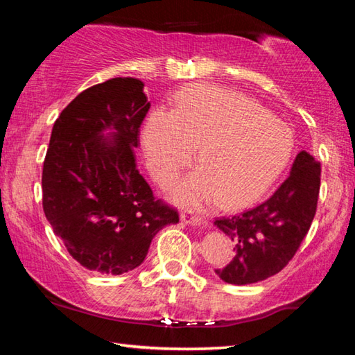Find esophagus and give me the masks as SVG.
Instances as JSON below:
<instances>
[{"instance_id": "1", "label": "esophagus", "mask_w": 355, "mask_h": 355, "mask_svg": "<svg viewBox=\"0 0 355 355\" xmlns=\"http://www.w3.org/2000/svg\"><path fill=\"white\" fill-rule=\"evenodd\" d=\"M180 219H182V222H184L186 225H194V227H203L205 225V222H203L202 218H199V216L192 214L191 211H184L180 214Z\"/></svg>"}]
</instances>
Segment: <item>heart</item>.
Segmentation results:
<instances>
[{
	"instance_id": "heart-1",
	"label": "heart",
	"mask_w": 355,
	"mask_h": 355,
	"mask_svg": "<svg viewBox=\"0 0 355 355\" xmlns=\"http://www.w3.org/2000/svg\"><path fill=\"white\" fill-rule=\"evenodd\" d=\"M199 147L200 169L172 192L173 200L202 208L219 199L239 208L271 188L293 152L291 130L245 95L216 86H189L177 97V110L158 107L144 128L150 172L171 184L192 163Z\"/></svg>"
}]
</instances>
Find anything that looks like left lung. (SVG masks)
Here are the masks:
<instances>
[{"instance_id":"1","label":"left lung","mask_w":355,"mask_h":355,"mask_svg":"<svg viewBox=\"0 0 355 355\" xmlns=\"http://www.w3.org/2000/svg\"><path fill=\"white\" fill-rule=\"evenodd\" d=\"M321 166L310 153L299 152L290 175L261 205L222 218L214 225L235 245V257L219 277L232 285H249L284 269L307 235L316 213Z\"/></svg>"}]
</instances>
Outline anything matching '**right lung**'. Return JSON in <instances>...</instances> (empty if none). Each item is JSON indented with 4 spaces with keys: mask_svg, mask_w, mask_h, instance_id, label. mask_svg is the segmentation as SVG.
<instances>
[{
    "mask_svg": "<svg viewBox=\"0 0 355 355\" xmlns=\"http://www.w3.org/2000/svg\"><path fill=\"white\" fill-rule=\"evenodd\" d=\"M148 110L142 81L112 78L81 92L53 125L42 203L55 235L89 271H133L156 233L178 222L136 169Z\"/></svg>",
    "mask_w": 355,
    "mask_h": 355,
    "instance_id": "add662e5",
    "label": "right lung"
}]
</instances>
